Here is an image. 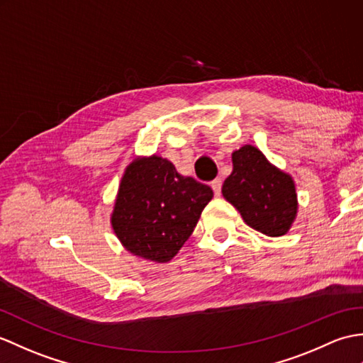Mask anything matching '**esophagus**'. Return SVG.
Wrapping results in <instances>:
<instances>
[{
	"mask_svg": "<svg viewBox=\"0 0 363 363\" xmlns=\"http://www.w3.org/2000/svg\"><path fill=\"white\" fill-rule=\"evenodd\" d=\"M221 187H223V181H221V178H216V179H213V181H212V189H213V191H215V195H216V196H220V195H221Z\"/></svg>",
	"mask_w": 363,
	"mask_h": 363,
	"instance_id": "34e87169",
	"label": "esophagus"
}]
</instances>
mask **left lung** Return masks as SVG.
Wrapping results in <instances>:
<instances>
[{
    "mask_svg": "<svg viewBox=\"0 0 363 363\" xmlns=\"http://www.w3.org/2000/svg\"><path fill=\"white\" fill-rule=\"evenodd\" d=\"M233 172L223 184V196L244 223L267 237H281L297 215L296 185L289 174L252 145L233 151Z\"/></svg>",
    "mask_w": 363,
    "mask_h": 363,
    "instance_id": "8db88e82",
    "label": "left lung"
}]
</instances>
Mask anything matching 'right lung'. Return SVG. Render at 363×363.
<instances>
[{
  "label": "right lung",
  "mask_w": 363,
  "mask_h": 363,
  "mask_svg": "<svg viewBox=\"0 0 363 363\" xmlns=\"http://www.w3.org/2000/svg\"><path fill=\"white\" fill-rule=\"evenodd\" d=\"M212 198L208 185L181 176L167 159L140 157L126 167L121 181L113 229L131 254L167 263L189 240Z\"/></svg>",
  "instance_id": "obj_1"
}]
</instances>
